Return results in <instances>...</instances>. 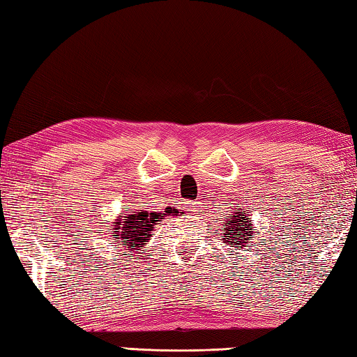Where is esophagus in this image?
Returning a JSON list of instances; mask_svg holds the SVG:
<instances>
[{"instance_id":"1","label":"esophagus","mask_w":357,"mask_h":357,"mask_svg":"<svg viewBox=\"0 0 357 357\" xmlns=\"http://www.w3.org/2000/svg\"><path fill=\"white\" fill-rule=\"evenodd\" d=\"M185 204H187V208H188V211H190V212H195V211H197V208L201 206V201H187Z\"/></svg>"}]
</instances>
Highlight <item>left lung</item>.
<instances>
[{"label": "left lung", "mask_w": 357, "mask_h": 357, "mask_svg": "<svg viewBox=\"0 0 357 357\" xmlns=\"http://www.w3.org/2000/svg\"><path fill=\"white\" fill-rule=\"evenodd\" d=\"M226 244H234L235 248L248 246L249 238H252L254 227L250 226V220L246 218L243 212H236L230 216V221L226 222Z\"/></svg>", "instance_id": "8db88e82"}]
</instances>
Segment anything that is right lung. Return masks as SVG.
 <instances>
[{"mask_svg":"<svg viewBox=\"0 0 357 357\" xmlns=\"http://www.w3.org/2000/svg\"><path fill=\"white\" fill-rule=\"evenodd\" d=\"M174 213L176 211H165V213H156V212H135L125 216V220H119L114 222V238L122 240L121 243L127 244L130 249L142 248V244L150 240L151 230L155 229L158 221L162 220V216Z\"/></svg>","mask_w":357,"mask_h":357,"instance_id":"obj_1","label":"right lung"}]
</instances>
